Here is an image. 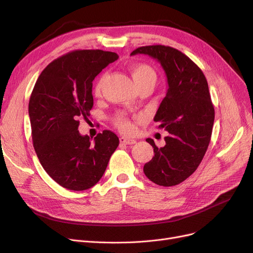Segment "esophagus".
Returning a JSON list of instances; mask_svg holds the SVG:
<instances>
[{
  "label": "esophagus",
  "instance_id": "esophagus-1",
  "mask_svg": "<svg viewBox=\"0 0 253 253\" xmlns=\"http://www.w3.org/2000/svg\"><path fill=\"white\" fill-rule=\"evenodd\" d=\"M120 142L123 143V144H134L136 142V140L122 136V137H120Z\"/></svg>",
  "mask_w": 253,
  "mask_h": 253
}]
</instances>
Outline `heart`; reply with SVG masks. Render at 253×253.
<instances>
[{
  "label": "heart",
  "instance_id": "b5f03b06",
  "mask_svg": "<svg viewBox=\"0 0 253 253\" xmlns=\"http://www.w3.org/2000/svg\"><path fill=\"white\" fill-rule=\"evenodd\" d=\"M130 73L132 75V78L134 80V83L136 87H140L142 85L149 84V85H155L156 80H157V74L154 71L151 65L145 64V63H134L130 66ZM104 80H105V75L102 74L95 82L94 85V94L99 95L101 93L103 84H104ZM115 124L117 127L125 132V133H130L133 130V125L130 122V120H128L125 116L120 115L117 117L115 120Z\"/></svg>",
  "mask_w": 253,
  "mask_h": 253
}]
</instances>
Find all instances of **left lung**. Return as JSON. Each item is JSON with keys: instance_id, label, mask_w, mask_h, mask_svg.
<instances>
[{"instance_id": "left-lung-1", "label": "left lung", "mask_w": 253, "mask_h": 253, "mask_svg": "<svg viewBox=\"0 0 253 253\" xmlns=\"http://www.w3.org/2000/svg\"><path fill=\"white\" fill-rule=\"evenodd\" d=\"M135 54L157 59L167 76L168 90L154 121L169 134L160 149L147 138L155 156L144 164L143 172L156 184L172 187L194 173L208 149L214 122L208 83L201 69L175 48L143 46L131 53Z\"/></svg>"}]
</instances>
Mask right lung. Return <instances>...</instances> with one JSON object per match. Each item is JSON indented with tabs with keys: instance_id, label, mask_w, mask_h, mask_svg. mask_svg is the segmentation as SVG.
I'll return each instance as SVG.
<instances>
[{
	"instance_id": "add662e5",
	"label": "right lung",
	"mask_w": 253,
	"mask_h": 253,
	"mask_svg": "<svg viewBox=\"0 0 253 253\" xmlns=\"http://www.w3.org/2000/svg\"><path fill=\"white\" fill-rule=\"evenodd\" d=\"M115 52L75 50L49 63L39 76L29 102L33 144L39 161L61 187L85 191L103 175L119 138L103 130L91 142L79 133L80 118L93 106L92 82Z\"/></svg>"
}]
</instances>
